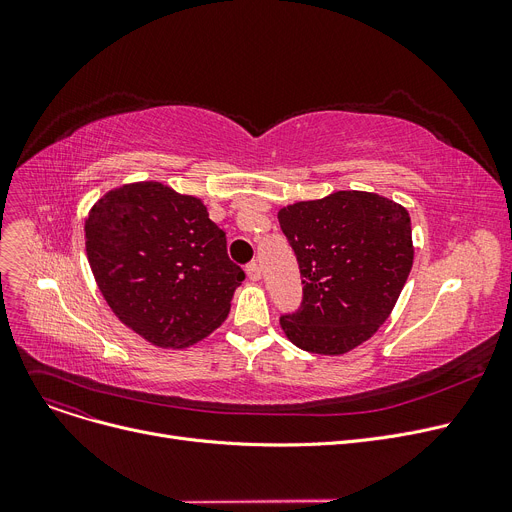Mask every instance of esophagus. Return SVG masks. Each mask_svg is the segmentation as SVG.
Listing matches in <instances>:
<instances>
[{
	"mask_svg": "<svg viewBox=\"0 0 512 512\" xmlns=\"http://www.w3.org/2000/svg\"><path fill=\"white\" fill-rule=\"evenodd\" d=\"M245 272H247V276H249V280H253V282H257V280H259V278H261V267H259V265H257V263H255V261H253V263H249V265H247V270H245Z\"/></svg>",
	"mask_w": 512,
	"mask_h": 512,
	"instance_id": "esophagus-1",
	"label": "esophagus"
}]
</instances>
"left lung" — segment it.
Returning a JSON list of instances; mask_svg holds the SVG:
<instances>
[{
  "instance_id": "left-lung-1",
  "label": "left lung",
  "mask_w": 512,
  "mask_h": 512,
  "mask_svg": "<svg viewBox=\"0 0 512 512\" xmlns=\"http://www.w3.org/2000/svg\"><path fill=\"white\" fill-rule=\"evenodd\" d=\"M297 255L303 305L282 315L286 338L317 355H344L390 317L413 267L409 211L375 193L336 191L278 211Z\"/></svg>"
}]
</instances>
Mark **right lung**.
<instances>
[{"mask_svg":"<svg viewBox=\"0 0 512 512\" xmlns=\"http://www.w3.org/2000/svg\"><path fill=\"white\" fill-rule=\"evenodd\" d=\"M85 245L105 303L159 348L193 346L220 328L245 280L203 201L155 180L107 191L87 215Z\"/></svg>","mask_w":512,"mask_h":512,"instance_id":"1","label":"right lung"}]
</instances>
